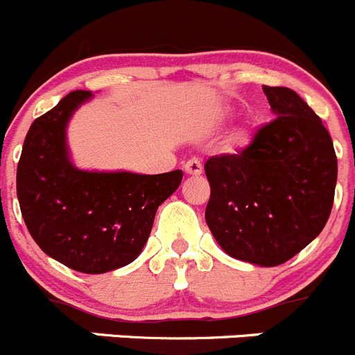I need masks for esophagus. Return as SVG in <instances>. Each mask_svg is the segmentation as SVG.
<instances>
[{
	"instance_id": "1",
	"label": "esophagus",
	"mask_w": 355,
	"mask_h": 355,
	"mask_svg": "<svg viewBox=\"0 0 355 355\" xmlns=\"http://www.w3.org/2000/svg\"><path fill=\"white\" fill-rule=\"evenodd\" d=\"M184 170H185V173H189V175H200L201 171H203V166H201L200 159L193 157L185 162Z\"/></svg>"
}]
</instances>
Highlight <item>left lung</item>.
Instances as JSON below:
<instances>
[{"label":"left lung","instance_id":"1","mask_svg":"<svg viewBox=\"0 0 355 355\" xmlns=\"http://www.w3.org/2000/svg\"><path fill=\"white\" fill-rule=\"evenodd\" d=\"M277 117L238 154L205 162V218L231 257L277 266L319 236L329 218L338 159L319 115L289 87L263 85Z\"/></svg>","mask_w":355,"mask_h":355}]
</instances>
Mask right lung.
Instances as JSON below:
<instances>
[{
	"label": "right lung",
	"mask_w": 355,
	"mask_h": 355,
	"mask_svg": "<svg viewBox=\"0 0 355 355\" xmlns=\"http://www.w3.org/2000/svg\"><path fill=\"white\" fill-rule=\"evenodd\" d=\"M89 98V91H73L35 119L17 164V198L43 252L71 270L98 275L137 259L157 207L177 191L184 173L77 170L68 159L64 131Z\"/></svg>",
	"instance_id": "1"
}]
</instances>
